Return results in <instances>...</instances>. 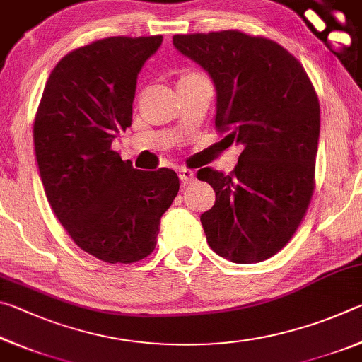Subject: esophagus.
<instances>
[{"label": "esophagus", "mask_w": 362, "mask_h": 362, "mask_svg": "<svg viewBox=\"0 0 362 362\" xmlns=\"http://www.w3.org/2000/svg\"><path fill=\"white\" fill-rule=\"evenodd\" d=\"M179 177H180V180L183 183H192L194 180V173H193V170L187 169V168H180L179 169Z\"/></svg>", "instance_id": "obj_1"}]
</instances>
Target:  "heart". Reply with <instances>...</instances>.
Returning a JSON list of instances; mask_svg holds the SVG:
<instances>
[{
	"instance_id": "1",
	"label": "heart",
	"mask_w": 362,
	"mask_h": 362,
	"mask_svg": "<svg viewBox=\"0 0 362 362\" xmlns=\"http://www.w3.org/2000/svg\"><path fill=\"white\" fill-rule=\"evenodd\" d=\"M193 75H196V73H183V75L180 76V79L182 78H187V76H193Z\"/></svg>"
}]
</instances>
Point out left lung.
<instances>
[{
	"instance_id": "left-lung-1",
	"label": "left lung",
	"mask_w": 362,
	"mask_h": 362,
	"mask_svg": "<svg viewBox=\"0 0 362 362\" xmlns=\"http://www.w3.org/2000/svg\"><path fill=\"white\" fill-rule=\"evenodd\" d=\"M217 90L216 127L243 146L228 175L198 170L216 192L201 216L207 243L233 263L278 254L302 223L315 189L320 102L302 64L283 46L238 30L175 35Z\"/></svg>"
}]
</instances>
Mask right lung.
<instances>
[{"label": "right lung", "instance_id": "obj_1", "mask_svg": "<svg viewBox=\"0 0 362 362\" xmlns=\"http://www.w3.org/2000/svg\"><path fill=\"white\" fill-rule=\"evenodd\" d=\"M163 36H112L54 66L33 124L46 198L78 247L107 263H134L156 246L179 193L173 169L139 170L112 150L132 124L137 75Z\"/></svg>", "mask_w": 362, "mask_h": 362}]
</instances>
